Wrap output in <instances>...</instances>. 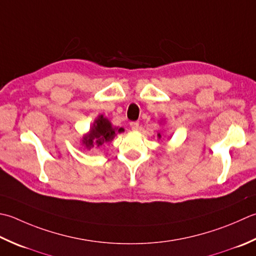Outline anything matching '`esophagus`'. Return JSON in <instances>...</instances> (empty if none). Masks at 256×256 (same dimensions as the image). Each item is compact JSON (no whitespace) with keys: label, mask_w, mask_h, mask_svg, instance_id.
<instances>
[{"label":"esophagus","mask_w":256,"mask_h":256,"mask_svg":"<svg viewBox=\"0 0 256 256\" xmlns=\"http://www.w3.org/2000/svg\"><path fill=\"white\" fill-rule=\"evenodd\" d=\"M138 125H140V123L136 122V121L130 123V126H131V128L133 130V131H136V130L138 128Z\"/></svg>","instance_id":"1"}]
</instances>
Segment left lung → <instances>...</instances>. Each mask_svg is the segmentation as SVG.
<instances>
[{
    "label": "left lung",
    "instance_id": "left-lung-1",
    "mask_svg": "<svg viewBox=\"0 0 256 256\" xmlns=\"http://www.w3.org/2000/svg\"><path fill=\"white\" fill-rule=\"evenodd\" d=\"M158 136H160V134H158Z\"/></svg>",
    "mask_w": 256,
    "mask_h": 256
}]
</instances>
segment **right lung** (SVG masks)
<instances>
[{
	"label": "right lung",
	"instance_id": "right-lung-1",
	"mask_svg": "<svg viewBox=\"0 0 256 256\" xmlns=\"http://www.w3.org/2000/svg\"><path fill=\"white\" fill-rule=\"evenodd\" d=\"M123 131V128L118 130V132L120 133ZM115 133H116V128H113L108 120L103 118V115H101V116L94 122L88 135H86V136L83 138V143L86 148L94 146V143L96 144L98 146H100V145H102L105 142L112 141L113 138L115 136Z\"/></svg>",
	"mask_w": 256,
	"mask_h": 256
}]
</instances>
